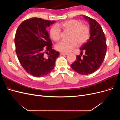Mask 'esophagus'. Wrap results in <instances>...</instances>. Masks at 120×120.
Segmentation results:
<instances>
[{
  "label": "esophagus",
  "mask_w": 120,
  "mask_h": 120,
  "mask_svg": "<svg viewBox=\"0 0 120 120\" xmlns=\"http://www.w3.org/2000/svg\"><path fill=\"white\" fill-rule=\"evenodd\" d=\"M67 53H64V52H60V56H63V55H67Z\"/></svg>",
  "instance_id": "obj_1"
}]
</instances>
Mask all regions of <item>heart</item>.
Returning a JSON list of instances; mask_svg holds the SVG:
<instances>
[{"instance_id":"obj_1","label":"heart","mask_w":120,"mask_h":120,"mask_svg":"<svg viewBox=\"0 0 120 120\" xmlns=\"http://www.w3.org/2000/svg\"><path fill=\"white\" fill-rule=\"evenodd\" d=\"M70 32L68 41H62L56 45L58 51L68 53L78 45H82L89 39L90 35V29L87 25L82 24L79 20H69L61 22L58 25L52 26L50 30V36L52 39L58 41L60 38V29Z\"/></svg>"}]
</instances>
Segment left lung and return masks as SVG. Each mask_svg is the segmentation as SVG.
I'll return each instance as SVG.
<instances>
[{
  "label": "left lung",
  "mask_w": 120,
  "mask_h": 120,
  "mask_svg": "<svg viewBox=\"0 0 120 120\" xmlns=\"http://www.w3.org/2000/svg\"><path fill=\"white\" fill-rule=\"evenodd\" d=\"M90 25V37L83 43L80 50V55L77 56L76 60L71 66L81 75H88L97 71L102 64L107 52L106 39L102 28L94 19L83 15ZM83 51L85 52L82 55Z\"/></svg>",
  "instance_id": "left-lung-1"
}]
</instances>
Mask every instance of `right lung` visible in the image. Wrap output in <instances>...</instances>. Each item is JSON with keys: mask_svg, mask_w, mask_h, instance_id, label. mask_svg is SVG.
Here are the masks:
<instances>
[{"mask_svg": "<svg viewBox=\"0 0 120 120\" xmlns=\"http://www.w3.org/2000/svg\"><path fill=\"white\" fill-rule=\"evenodd\" d=\"M54 22L32 17L22 21L16 30L14 42L18 59L24 70L34 77L50 73L60 56L59 52L52 49V43L46 30Z\"/></svg>", "mask_w": 120, "mask_h": 120, "instance_id": "right-lung-1", "label": "right lung"}]
</instances>
